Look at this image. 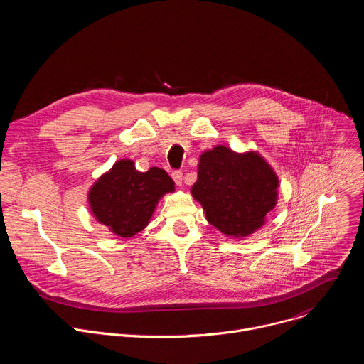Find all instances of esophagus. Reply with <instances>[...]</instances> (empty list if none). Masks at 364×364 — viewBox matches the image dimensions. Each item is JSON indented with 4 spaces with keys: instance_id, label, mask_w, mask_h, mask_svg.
I'll return each mask as SVG.
<instances>
[{
    "instance_id": "1",
    "label": "esophagus",
    "mask_w": 364,
    "mask_h": 364,
    "mask_svg": "<svg viewBox=\"0 0 364 364\" xmlns=\"http://www.w3.org/2000/svg\"><path fill=\"white\" fill-rule=\"evenodd\" d=\"M171 177H173V180L176 181V184H177V186H181V184H183V171L176 170V171H173Z\"/></svg>"
}]
</instances>
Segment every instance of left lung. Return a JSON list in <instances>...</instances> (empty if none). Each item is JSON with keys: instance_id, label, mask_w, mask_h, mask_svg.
I'll return each mask as SVG.
<instances>
[{"instance_id": "1", "label": "left lung", "mask_w": 364, "mask_h": 364, "mask_svg": "<svg viewBox=\"0 0 364 364\" xmlns=\"http://www.w3.org/2000/svg\"><path fill=\"white\" fill-rule=\"evenodd\" d=\"M278 177L257 152L237 154L218 145L198 160L193 197L222 233L245 237L262 228L278 197Z\"/></svg>"}]
</instances>
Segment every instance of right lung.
Returning <instances> with one entry per match:
<instances>
[{
  "label": "right lung",
  "mask_w": 364,
  "mask_h": 364,
  "mask_svg": "<svg viewBox=\"0 0 364 364\" xmlns=\"http://www.w3.org/2000/svg\"><path fill=\"white\" fill-rule=\"evenodd\" d=\"M170 191L174 181L164 170L152 167L141 173L134 161L119 160L92 186L89 204L97 222L121 237H132L148 225L159 200Z\"/></svg>",
  "instance_id": "right-lung-1"
}]
</instances>
